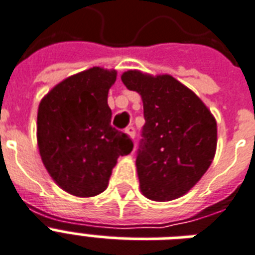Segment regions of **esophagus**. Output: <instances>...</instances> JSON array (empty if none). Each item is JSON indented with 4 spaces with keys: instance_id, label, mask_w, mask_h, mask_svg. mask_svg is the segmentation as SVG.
<instances>
[{
    "instance_id": "obj_1",
    "label": "esophagus",
    "mask_w": 255,
    "mask_h": 255,
    "mask_svg": "<svg viewBox=\"0 0 255 255\" xmlns=\"http://www.w3.org/2000/svg\"><path fill=\"white\" fill-rule=\"evenodd\" d=\"M126 133H127V135L129 136L131 139H133V137H135V133H136L135 128L132 127V126H129V127L126 128Z\"/></svg>"
}]
</instances>
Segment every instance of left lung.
<instances>
[{"instance_id":"8db88e82","label":"left lung","mask_w":255,"mask_h":255,"mask_svg":"<svg viewBox=\"0 0 255 255\" xmlns=\"http://www.w3.org/2000/svg\"><path fill=\"white\" fill-rule=\"evenodd\" d=\"M124 86L141 96L145 124L136 157L141 193L172 201L188 193L213 161L217 123L204 102L172 75L128 70Z\"/></svg>"}]
</instances>
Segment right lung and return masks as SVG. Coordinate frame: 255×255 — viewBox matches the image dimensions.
Returning a JSON list of instances; mask_svg holds the SVG:
<instances>
[{"mask_svg": "<svg viewBox=\"0 0 255 255\" xmlns=\"http://www.w3.org/2000/svg\"><path fill=\"white\" fill-rule=\"evenodd\" d=\"M116 70L92 67L66 78L42 98L37 141L42 163L59 188L94 197L108 186L119 156L133 143L111 127L108 91Z\"/></svg>", "mask_w": 255, "mask_h": 255, "instance_id": "1", "label": "right lung"}]
</instances>
